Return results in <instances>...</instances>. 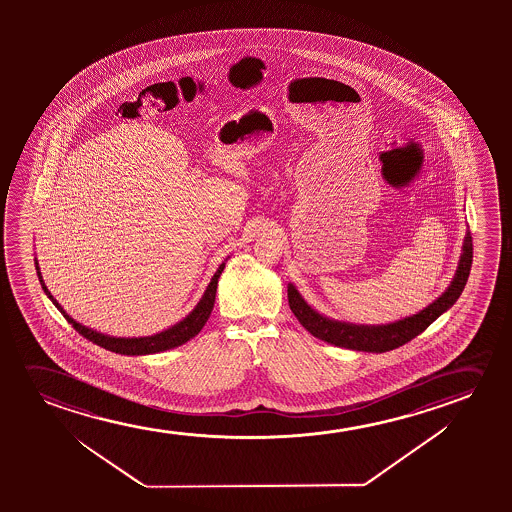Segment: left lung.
<instances>
[{"label": "left lung", "mask_w": 512, "mask_h": 512, "mask_svg": "<svg viewBox=\"0 0 512 512\" xmlns=\"http://www.w3.org/2000/svg\"><path fill=\"white\" fill-rule=\"evenodd\" d=\"M470 266H472V236L467 232L463 241L460 264L448 290L418 315L409 316L388 325L369 327V325H353V323L329 320L308 306V302L302 299L294 285H288V304L302 327L325 343L334 344L339 348H348V350L385 353L420 336L430 323L435 322L444 311H448L455 304L456 299L462 295L465 283L469 280Z\"/></svg>", "instance_id": "obj_1"}]
</instances>
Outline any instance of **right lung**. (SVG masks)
Returning a JSON list of instances; mask_svg holds the SVG:
<instances>
[{
	"instance_id": "1",
	"label": "right lung",
	"mask_w": 512,
	"mask_h": 512,
	"mask_svg": "<svg viewBox=\"0 0 512 512\" xmlns=\"http://www.w3.org/2000/svg\"><path fill=\"white\" fill-rule=\"evenodd\" d=\"M35 266L36 273H38V280L42 283L43 292L49 295L50 301L54 302V306L61 311V315L66 318V322L71 323V327L77 330L80 336H84L85 339H89V341L98 344V346L105 348V350L115 351V353H120V355H150V353H159V351L171 350V348H176V346H182L183 343H187L192 337L197 336V334L201 332L204 323L208 322L211 309H213V304H215L218 278H220V274L224 271L225 264H220L217 273L211 278L210 285H208L206 292H204L203 299L197 302L196 308L192 309L190 315L185 316L182 322L176 323L173 327H169L168 330L148 337L105 336V334H99L96 330L87 329L84 325L75 322V320L61 308V304L50 295L49 288L45 287L38 262H35Z\"/></svg>"
}]
</instances>
